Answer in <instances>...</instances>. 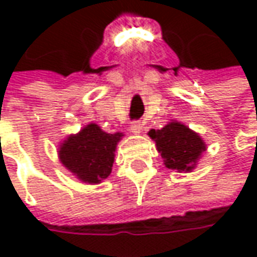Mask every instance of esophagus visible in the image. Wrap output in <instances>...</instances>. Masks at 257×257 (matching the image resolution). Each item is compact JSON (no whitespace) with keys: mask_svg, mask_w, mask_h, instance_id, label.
I'll return each mask as SVG.
<instances>
[{"mask_svg":"<svg viewBox=\"0 0 257 257\" xmlns=\"http://www.w3.org/2000/svg\"><path fill=\"white\" fill-rule=\"evenodd\" d=\"M130 130H132L133 134H140L141 130H143V125H141V123H139V121H136V123H133L132 124Z\"/></svg>","mask_w":257,"mask_h":257,"instance_id":"34e87169","label":"esophagus"}]
</instances>
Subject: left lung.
Segmentation results:
<instances>
[{"label":"left lung","instance_id":"obj_1","mask_svg":"<svg viewBox=\"0 0 257 257\" xmlns=\"http://www.w3.org/2000/svg\"><path fill=\"white\" fill-rule=\"evenodd\" d=\"M149 136L156 141L157 151L164 158L165 167L177 173H191L206 151L202 137L177 120H171L161 130L151 128Z\"/></svg>","mask_w":257,"mask_h":257}]
</instances>
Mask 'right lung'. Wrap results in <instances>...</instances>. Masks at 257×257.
Returning <instances> with one entry per match:
<instances>
[{
  "label": "right lung",
  "mask_w": 257,
  "mask_h": 257,
  "mask_svg": "<svg viewBox=\"0 0 257 257\" xmlns=\"http://www.w3.org/2000/svg\"><path fill=\"white\" fill-rule=\"evenodd\" d=\"M123 136L120 132H103L100 125L89 123L60 143L59 161L79 181L92 185L100 184L111 173L116 147Z\"/></svg>",
  "instance_id": "obj_1"
}]
</instances>
